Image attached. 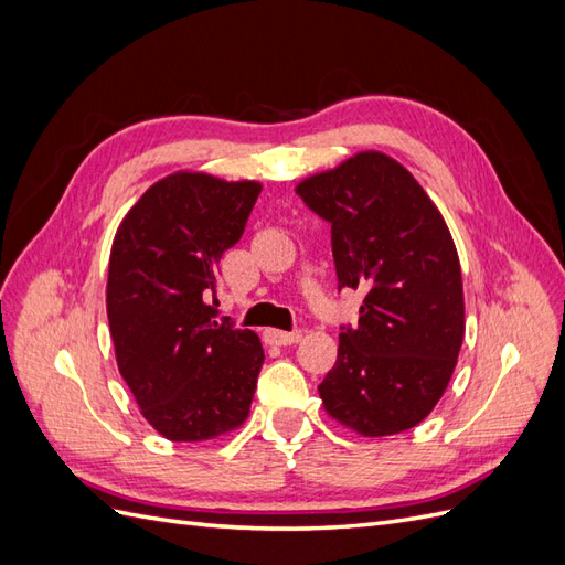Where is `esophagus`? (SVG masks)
<instances>
[{
    "mask_svg": "<svg viewBox=\"0 0 565 565\" xmlns=\"http://www.w3.org/2000/svg\"><path fill=\"white\" fill-rule=\"evenodd\" d=\"M270 344H278V347H292L301 339V332H280V330H268L266 332Z\"/></svg>",
    "mask_w": 565,
    "mask_h": 565,
    "instance_id": "obj_1",
    "label": "esophagus"
}]
</instances>
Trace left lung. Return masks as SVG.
Wrapping results in <instances>:
<instances>
[{
    "label": "left lung",
    "mask_w": 565,
    "mask_h": 565,
    "mask_svg": "<svg viewBox=\"0 0 565 565\" xmlns=\"http://www.w3.org/2000/svg\"><path fill=\"white\" fill-rule=\"evenodd\" d=\"M332 224L339 287L365 289L355 328L318 386L324 413L380 438L413 429L446 393L465 339V289L446 218L407 169L355 152L297 183Z\"/></svg>",
    "instance_id": "obj_1"
}]
</instances>
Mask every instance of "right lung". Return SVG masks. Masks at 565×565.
Here are the masks:
<instances>
[{
	"label": "right lung",
	"mask_w": 565,
	"mask_h": 565,
	"mask_svg": "<svg viewBox=\"0 0 565 565\" xmlns=\"http://www.w3.org/2000/svg\"><path fill=\"white\" fill-rule=\"evenodd\" d=\"M259 193V181L185 169L152 183L117 226L106 285L117 370L169 440L226 436L249 415L262 341L216 320L210 297Z\"/></svg>",
	"instance_id": "right-lung-1"
}]
</instances>
